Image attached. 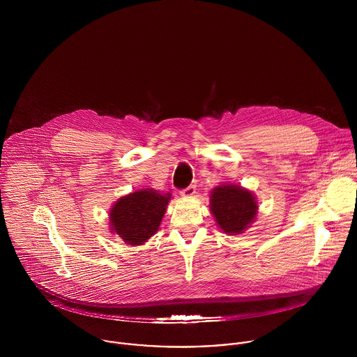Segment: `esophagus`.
<instances>
[{"label": "esophagus", "mask_w": 357, "mask_h": 357, "mask_svg": "<svg viewBox=\"0 0 357 357\" xmlns=\"http://www.w3.org/2000/svg\"><path fill=\"white\" fill-rule=\"evenodd\" d=\"M195 192H197V188H195V185H190L188 188L183 190L180 194H181L184 198H191V197H194V195H195Z\"/></svg>", "instance_id": "obj_1"}]
</instances>
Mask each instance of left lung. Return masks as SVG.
Listing matches in <instances>:
<instances>
[{
  "label": "left lung",
  "mask_w": 357,
  "mask_h": 357,
  "mask_svg": "<svg viewBox=\"0 0 357 357\" xmlns=\"http://www.w3.org/2000/svg\"><path fill=\"white\" fill-rule=\"evenodd\" d=\"M210 211L224 234H243L257 218L258 202L253 191L238 184H221L210 192Z\"/></svg>",
  "instance_id": "left-lung-1"
}]
</instances>
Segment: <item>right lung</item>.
<instances>
[{
	"label": "right lung",
	"mask_w": 357,
	"mask_h": 357,
	"mask_svg": "<svg viewBox=\"0 0 357 357\" xmlns=\"http://www.w3.org/2000/svg\"><path fill=\"white\" fill-rule=\"evenodd\" d=\"M172 194L142 188L121 197L109 207V231L130 246H140L156 234Z\"/></svg>",
	"instance_id": "add662e5"
}]
</instances>
